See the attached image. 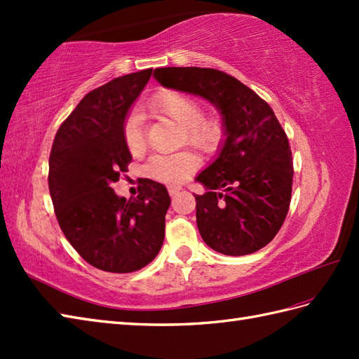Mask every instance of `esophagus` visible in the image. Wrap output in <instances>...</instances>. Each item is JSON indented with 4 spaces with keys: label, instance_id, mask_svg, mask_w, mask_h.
Returning <instances> with one entry per match:
<instances>
[{
    "label": "esophagus",
    "instance_id": "1",
    "mask_svg": "<svg viewBox=\"0 0 359 359\" xmlns=\"http://www.w3.org/2000/svg\"><path fill=\"white\" fill-rule=\"evenodd\" d=\"M180 187H168V193H170L171 197H175L179 193H180Z\"/></svg>",
    "mask_w": 359,
    "mask_h": 359
}]
</instances>
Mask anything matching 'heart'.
<instances>
[{
	"label": "heart",
	"mask_w": 359,
	"mask_h": 359,
	"mask_svg": "<svg viewBox=\"0 0 359 359\" xmlns=\"http://www.w3.org/2000/svg\"><path fill=\"white\" fill-rule=\"evenodd\" d=\"M149 111L157 117L170 118L184 129L182 140L203 152L217 148L222 139V123L215 116H202V103L193 94L182 90H160L149 102ZM123 137L128 151L133 156H140L147 148L144 133L139 118L129 117L123 128ZM197 166L193 152L182 151L172 156H154L147 166L152 179L165 184H180Z\"/></svg>",
	"instance_id": "heart-1"
}]
</instances>
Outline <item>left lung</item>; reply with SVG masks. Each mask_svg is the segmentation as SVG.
Masks as SVG:
<instances>
[{"mask_svg":"<svg viewBox=\"0 0 359 359\" xmlns=\"http://www.w3.org/2000/svg\"><path fill=\"white\" fill-rule=\"evenodd\" d=\"M163 88L202 97L222 116L225 139L215 162L197 175V228L226 256L261 250L280 230L292 199L293 162L287 134L270 104L238 79L208 67H160Z\"/></svg>","mask_w":359,"mask_h":359,"instance_id":"obj_1","label":"left lung"}]
</instances>
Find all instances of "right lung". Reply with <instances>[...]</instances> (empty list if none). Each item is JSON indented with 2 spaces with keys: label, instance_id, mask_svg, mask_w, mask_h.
<instances>
[{
  "label": "right lung",
  "instance_id": "right-lung-1",
  "mask_svg": "<svg viewBox=\"0 0 359 359\" xmlns=\"http://www.w3.org/2000/svg\"><path fill=\"white\" fill-rule=\"evenodd\" d=\"M152 69L128 74L90 90L58 128L49 157V191L66 239L88 264L109 273L143 269L162 248L166 188L142 179L125 199L112 184L133 160L123 128Z\"/></svg>",
  "mask_w": 359,
  "mask_h": 359
}]
</instances>
